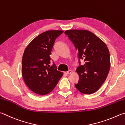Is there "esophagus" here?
Here are the masks:
<instances>
[{
	"mask_svg": "<svg viewBox=\"0 0 125 125\" xmlns=\"http://www.w3.org/2000/svg\"><path fill=\"white\" fill-rule=\"evenodd\" d=\"M72 73V70H68V72H64V73H65V74H67V75H68V74H71Z\"/></svg>",
	"mask_w": 125,
	"mask_h": 125,
	"instance_id": "esophagus-1",
	"label": "esophagus"
}]
</instances>
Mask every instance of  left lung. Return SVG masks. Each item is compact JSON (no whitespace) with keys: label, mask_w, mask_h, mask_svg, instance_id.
Listing matches in <instances>:
<instances>
[{"label":"left lung","mask_w":125,"mask_h":125,"mask_svg":"<svg viewBox=\"0 0 125 125\" xmlns=\"http://www.w3.org/2000/svg\"><path fill=\"white\" fill-rule=\"evenodd\" d=\"M78 51L80 65L76 69L79 75L76 88L83 94L98 91L105 81L110 67L109 51L106 44L91 31L72 29L65 31ZM80 59L85 62L81 65Z\"/></svg>","instance_id":"1"}]
</instances>
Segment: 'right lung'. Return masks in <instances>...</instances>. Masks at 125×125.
Segmentation results:
<instances>
[{"label": "right lung", "instance_id": "right-lung-1", "mask_svg": "<svg viewBox=\"0 0 125 125\" xmlns=\"http://www.w3.org/2000/svg\"><path fill=\"white\" fill-rule=\"evenodd\" d=\"M63 31H47L38 35L27 46L22 57V74L26 85L33 92L45 95L51 92L63 73L51 64L50 55L55 40Z\"/></svg>", "mask_w": 125, "mask_h": 125}]
</instances>
